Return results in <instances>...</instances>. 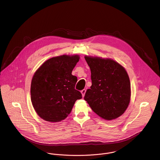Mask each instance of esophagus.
<instances>
[{"label":"esophagus","mask_w":160,"mask_h":160,"mask_svg":"<svg viewBox=\"0 0 160 160\" xmlns=\"http://www.w3.org/2000/svg\"><path fill=\"white\" fill-rule=\"evenodd\" d=\"M85 93H86V89H83V90L81 91V93H82L83 97H84V95H85Z\"/></svg>","instance_id":"esophagus-1"}]
</instances>
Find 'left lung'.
<instances>
[{"label": "left lung", "mask_w": 160, "mask_h": 160, "mask_svg": "<svg viewBox=\"0 0 160 160\" xmlns=\"http://www.w3.org/2000/svg\"><path fill=\"white\" fill-rule=\"evenodd\" d=\"M91 71L92 86L84 99L92 110L107 121L124 113L131 99L128 73L118 62L109 58L85 56Z\"/></svg>", "instance_id": "obj_1"}]
</instances>
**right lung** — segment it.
<instances>
[{
  "label": "right lung",
  "mask_w": 160,
  "mask_h": 160,
  "mask_svg": "<svg viewBox=\"0 0 160 160\" xmlns=\"http://www.w3.org/2000/svg\"><path fill=\"white\" fill-rule=\"evenodd\" d=\"M79 59L77 54L53 57L35 71L31 82V101L36 113L44 121L65 119L76 100L82 98L75 89L77 78L71 74Z\"/></svg>",
  "instance_id": "1"
}]
</instances>
